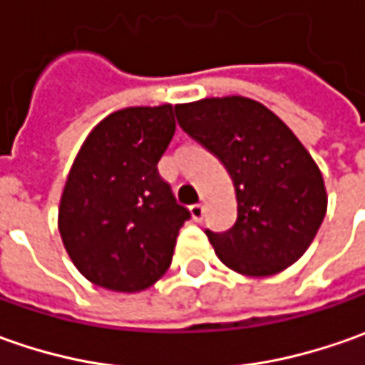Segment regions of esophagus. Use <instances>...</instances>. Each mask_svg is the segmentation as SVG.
Segmentation results:
<instances>
[{"label":"esophagus","mask_w":365,"mask_h":365,"mask_svg":"<svg viewBox=\"0 0 365 365\" xmlns=\"http://www.w3.org/2000/svg\"><path fill=\"white\" fill-rule=\"evenodd\" d=\"M190 217L195 219V221H203L205 217V207L201 203H195L190 205Z\"/></svg>","instance_id":"esophagus-1"}]
</instances>
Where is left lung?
Here are the masks:
<instances>
[{"label":"left lung","instance_id":"left-lung-1","mask_svg":"<svg viewBox=\"0 0 365 365\" xmlns=\"http://www.w3.org/2000/svg\"><path fill=\"white\" fill-rule=\"evenodd\" d=\"M175 109L178 125L217 156L235 187L232 230L205 232L219 259L245 276H270L294 264L327 211L321 170L299 138L247 97H211Z\"/></svg>","mask_w":365,"mask_h":365}]
</instances>
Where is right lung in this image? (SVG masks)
Here are the masks:
<instances>
[{"mask_svg": "<svg viewBox=\"0 0 365 365\" xmlns=\"http://www.w3.org/2000/svg\"><path fill=\"white\" fill-rule=\"evenodd\" d=\"M175 107H128L85 140L58 209L63 244L78 272L118 292L152 287L173 262L190 219L158 160L175 135Z\"/></svg>", "mask_w": 365, "mask_h": 365, "instance_id": "obj_1", "label": "right lung"}]
</instances>
